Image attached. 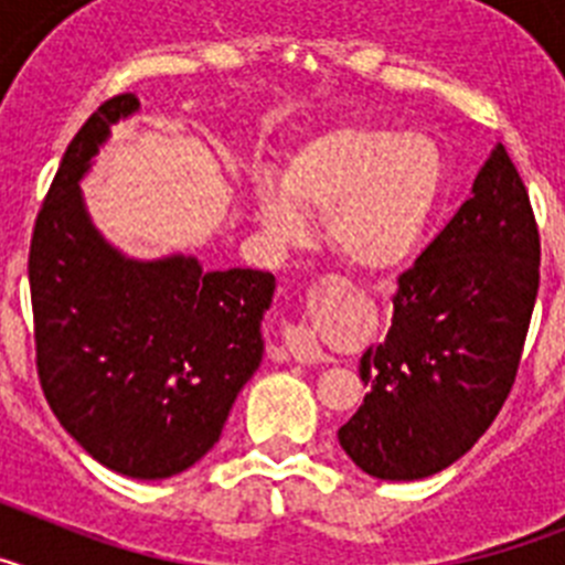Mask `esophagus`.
<instances>
[{"label": "esophagus", "instance_id": "1", "mask_svg": "<svg viewBox=\"0 0 565 565\" xmlns=\"http://www.w3.org/2000/svg\"><path fill=\"white\" fill-rule=\"evenodd\" d=\"M282 339H286V351L288 356L297 359L302 364H317V362H326V353L319 348L317 337L308 326H286L282 331Z\"/></svg>", "mask_w": 565, "mask_h": 565}]
</instances>
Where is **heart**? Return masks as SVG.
<instances>
[{
  "mask_svg": "<svg viewBox=\"0 0 565 565\" xmlns=\"http://www.w3.org/2000/svg\"><path fill=\"white\" fill-rule=\"evenodd\" d=\"M447 161L433 135L337 124L299 143L279 186H254V209L277 246L308 237L299 207L326 214V237L353 268L391 274L416 257L444 198Z\"/></svg>",
  "mask_w": 565,
  "mask_h": 565,
  "instance_id": "obj_1",
  "label": "heart"
}]
</instances>
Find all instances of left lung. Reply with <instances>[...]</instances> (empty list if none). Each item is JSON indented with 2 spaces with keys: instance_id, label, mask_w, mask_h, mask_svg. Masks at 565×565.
<instances>
[{
  "instance_id": "left-lung-1",
  "label": "left lung",
  "mask_w": 565,
  "mask_h": 565,
  "mask_svg": "<svg viewBox=\"0 0 565 565\" xmlns=\"http://www.w3.org/2000/svg\"><path fill=\"white\" fill-rule=\"evenodd\" d=\"M541 282L526 186L498 143L444 232L398 277L391 331L367 348L371 387L339 444L382 481L436 476L489 430L521 364Z\"/></svg>"
}]
</instances>
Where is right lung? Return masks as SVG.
Masks as SVG:
<instances>
[{"label":"right lung","mask_w":565,"mask_h":565,"mask_svg":"<svg viewBox=\"0 0 565 565\" xmlns=\"http://www.w3.org/2000/svg\"><path fill=\"white\" fill-rule=\"evenodd\" d=\"M138 109L104 102L70 141L30 239L36 371L50 411L104 467L178 476L223 433L263 362L274 274L203 271L194 257L129 259L89 221L78 181L109 127Z\"/></svg>","instance_id":"obj_1"}]
</instances>
